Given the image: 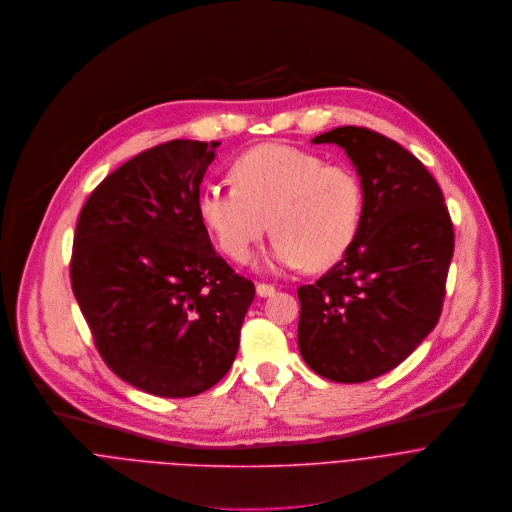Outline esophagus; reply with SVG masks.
<instances>
[{
	"label": "esophagus",
	"instance_id": "1",
	"mask_svg": "<svg viewBox=\"0 0 512 512\" xmlns=\"http://www.w3.org/2000/svg\"><path fill=\"white\" fill-rule=\"evenodd\" d=\"M276 292V288L272 286V284H264V282H258L256 284V294L260 296V298H268V296H272Z\"/></svg>",
	"mask_w": 512,
	"mask_h": 512
}]
</instances>
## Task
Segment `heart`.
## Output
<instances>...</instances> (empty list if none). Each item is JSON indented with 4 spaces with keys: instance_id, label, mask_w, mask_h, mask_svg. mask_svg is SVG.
Masks as SVG:
<instances>
[{
    "instance_id": "heart-1",
    "label": "heart",
    "mask_w": 512,
    "mask_h": 512,
    "mask_svg": "<svg viewBox=\"0 0 512 512\" xmlns=\"http://www.w3.org/2000/svg\"><path fill=\"white\" fill-rule=\"evenodd\" d=\"M232 175L236 183H203L195 199L199 220L232 260L252 258L268 220L274 240L262 260L266 270H325L353 246L365 191L351 167L268 143L242 153Z\"/></svg>"
}]
</instances>
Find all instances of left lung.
<instances>
[{"label":"left lung","instance_id":"8db88e82","mask_svg":"<svg viewBox=\"0 0 512 512\" xmlns=\"http://www.w3.org/2000/svg\"><path fill=\"white\" fill-rule=\"evenodd\" d=\"M313 143L347 153L365 210L343 260L317 284L298 288V349L325 379L369 381L410 357L436 327L454 230L440 185L395 141L339 127Z\"/></svg>","mask_w":512,"mask_h":512}]
</instances>
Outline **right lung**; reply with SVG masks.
I'll return each instance as SVG.
<instances>
[{"instance_id":"right-lung-1","label":"right lung","mask_w":512,"mask_h":512,"mask_svg":"<svg viewBox=\"0 0 512 512\" xmlns=\"http://www.w3.org/2000/svg\"><path fill=\"white\" fill-rule=\"evenodd\" d=\"M220 143L175 139L139 153L78 216L72 290L105 363L133 387L191 397L232 367L254 284L214 250L197 216Z\"/></svg>"}]
</instances>
